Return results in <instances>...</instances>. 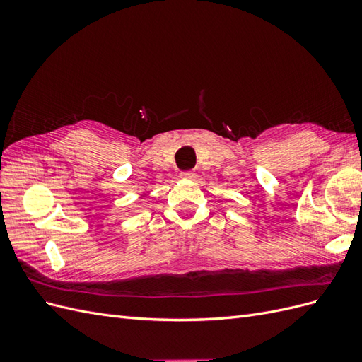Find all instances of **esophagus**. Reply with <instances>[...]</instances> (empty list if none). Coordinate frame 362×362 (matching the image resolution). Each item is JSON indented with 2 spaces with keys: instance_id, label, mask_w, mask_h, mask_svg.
Returning a JSON list of instances; mask_svg holds the SVG:
<instances>
[{
  "instance_id": "esophagus-1",
  "label": "esophagus",
  "mask_w": 362,
  "mask_h": 362,
  "mask_svg": "<svg viewBox=\"0 0 362 362\" xmlns=\"http://www.w3.org/2000/svg\"><path fill=\"white\" fill-rule=\"evenodd\" d=\"M194 175L196 173L193 170H184V172H181L180 177L184 178V180H192V178H194Z\"/></svg>"
}]
</instances>
